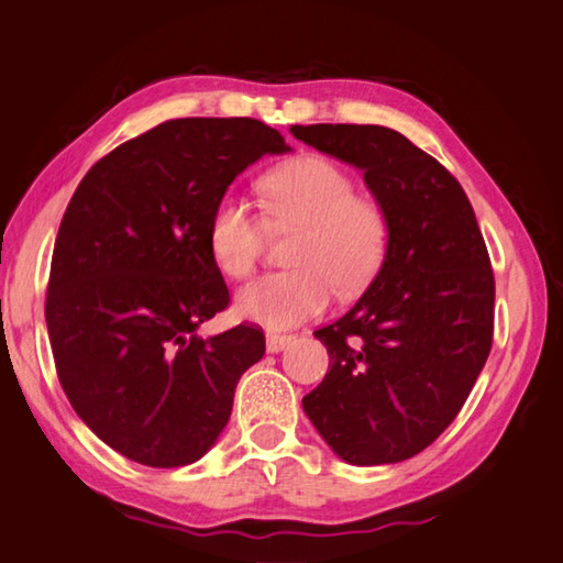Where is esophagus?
<instances>
[{
	"mask_svg": "<svg viewBox=\"0 0 563 563\" xmlns=\"http://www.w3.org/2000/svg\"><path fill=\"white\" fill-rule=\"evenodd\" d=\"M295 340L292 334H280V332H268L265 334V350H268L271 354L275 352H283L285 346H288L290 342Z\"/></svg>",
	"mask_w": 563,
	"mask_h": 563,
	"instance_id": "esophagus-1",
	"label": "esophagus"
}]
</instances>
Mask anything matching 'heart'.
Returning a JSON list of instances; mask_svg holds the SVG:
<instances>
[{
    "instance_id": "obj_1",
    "label": "heart",
    "mask_w": 563,
    "mask_h": 563,
    "mask_svg": "<svg viewBox=\"0 0 563 563\" xmlns=\"http://www.w3.org/2000/svg\"><path fill=\"white\" fill-rule=\"evenodd\" d=\"M265 217L275 229H300L288 261L295 268L268 273L243 288V320L290 327L320 314L332 290L356 295L384 268L391 223L379 201L356 194L354 179L324 157H300L265 179ZM265 223L249 199L227 191L209 219V251L221 273L243 280L258 265Z\"/></svg>"
}]
</instances>
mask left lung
<instances>
[{"label": "left lung", "mask_w": 563, "mask_h": 563, "mask_svg": "<svg viewBox=\"0 0 563 563\" xmlns=\"http://www.w3.org/2000/svg\"><path fill=\"white\" fill-rule=\"evenodd\" d=\"M305 145L364 172L391 223L384 268L317 330L330 372L302 398L350 465L413 457L463 408L495 330V275L475 211L441 162L382 125H292Z\"/></svg>", "instance_id": "1"}]
</instances>
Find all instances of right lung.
Here are the masks:
<instances>
[{"mask_svg": "<svg viewBox=\"0 0 563 563\" xmlns=\"http://www.w3.org/2000/svg\"><path fill=\"white\" fill-rule=\"evenodd\" d=\"M290 147L253 118L167 120L93 167L60 219L46 295L51 350L70 406L112 451L150 467L199 460L229 423L265 336H201L229 288L209 219L229 184Z\"/></svg>", "mask_w": 563, "mask_h": 563, "instance_id": "add662e5", "label": "right lung"}]
</instances>
